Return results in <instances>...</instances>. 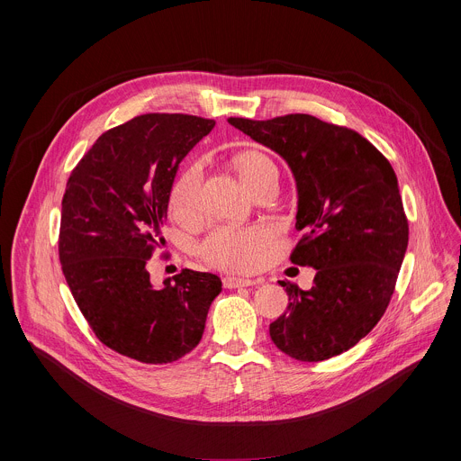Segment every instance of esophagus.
I'll return each instance as SVG.
<instances>
[{"mask_svg": "<svg viewBox=\"0 0 461 461\" xmlns=\"http://www.w3.org/2000/svg\"><path fill=\"white\" fill-rule=\"evenodd\" d=\"M224 286L226 288H240V286H253V285H257V283H260L258 279L257 281H253V279H244V277H224Z\"/></svg>", "mask_w": 461, "mask_h": 461, "instance_id": "34e87169", "label": "esophagus"}]
</instances>
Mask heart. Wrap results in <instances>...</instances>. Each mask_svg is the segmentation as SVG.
<instances>
[{
	"instance_id": "b5f03b06",
	"label": "heart",
	"mask_w": 461,
	"mask_h": 461,
	"mask_svg": "<svg viewBox=\"0 0 461 461\" xmlns=\"http://www.w3.org/2000/svg\"><path fill=\"white\" fill-rule=\"evenodd\" d=\"M235 169L249 193L267 178L279 175L276 162L257 149H248L233 158ZM204 171L199 162L189 164L169 191V210L178 219H193L203 208ZM274 244L268 228H219L201 246L204 260L212 267L235 272H251L267 260Z\"/></svg>"
}]
</instances>
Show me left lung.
Listing matches in <instances>:
<instances>
[{
	"mask_svg": "<svg viewBox=\"0 0 461 461\" xmlns=\"http://www.w3.org/2000/svg\"><path fill=\"white\" fill-rule=\"evenodd\" d=\"M228 122L288 164L303 233L292 262L315 270L310 290L281 281L288 308L270 324L272 341L310 363L350 350L383 317L407 251L396 173L356 131L312 114Z\"/></svg>",
	"mask_w": 461,
	"mask_h": 461,
	"instance_id": "obj_1",
	"label": "left lung"
}]
</instances>
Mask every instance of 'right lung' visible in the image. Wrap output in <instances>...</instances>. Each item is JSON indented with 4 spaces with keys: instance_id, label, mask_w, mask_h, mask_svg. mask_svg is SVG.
Listing matches in <instances>:
<instances>
[{
    "instance_id": "obj_1",
    "label": "right lung",
    "mask_w": 461,
    "mask_h": 461,
    "mask_svg": "<svg viewBox=\"0 0 461 461\" xmlns=\"http://www.w3.org/2000/svg\"><path fill=\"white\" fill-rule=\"evenodd\" d=\"M215 122L142 114L113 127L73 169L61 201L59 262L96 338L140 363H171L203 339L222 283L182 270L155 288L146 270L164 244L169 191Z\"/></svg>"
}]
</instances>
